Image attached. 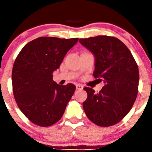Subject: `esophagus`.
Segmentation results:
<instances>
[{
	"mask_svg": "<svg viewBox=\"0 0 152 152\" xmlns=\"http://www.w3.org/2000/svg\"><path fill=\"white\" fill-rule=\"evenodd\" d=\"M76 88L77 90H81V89H83V86L81 85V84H77V85H76Z\"/></svg>",
	"mask_w": 152,
	"mask_h": 152,
	"instance_id": "34e87169",
	"label": "esophagus"
}]
</instances>
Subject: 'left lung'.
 Instances as JSON below:
<instances>
[{
  "label": "left lung",
  "instance_id": "obj_1",
  "mask_svg": "<svg viewBox=\"0 0 152 152\" xmlns=\"http://www.w3.org/2000/svg\"><path fill=\"white\" fill-rule=\"evenodd\" d=\"M79 41L94 55V77L104 83L98 93L84 88L88 95L83 103L84 112L96 125H115L129 113L136 100L140 77L136 61L116 37L97 36Z\"/></svg>",
  "mask_w": 152,
  "mask_h": 152
}]
</instances>
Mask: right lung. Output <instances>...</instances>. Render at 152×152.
<instances>
[{
  "instance_id": "obj_1",
  "label": "right lung",
  "mask_w": 152,
  "mask_h": 152,
  "mask_svg": "<svg viewBox=\"0 0 152 152\" xmlns=\"http://www.w3.org/2000/svg\"><path fill=\"white\" fill-rule=\"evenodd\" d=\"M78 38L40 37L21 49L14 63L12 81L19 109L33 124L49 126L64 115L75 86L57 84L52 73Z\"/></svg>"
}]
</instances>
